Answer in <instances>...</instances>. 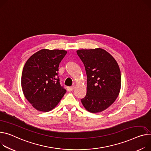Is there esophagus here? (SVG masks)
<instances>
[{
  "label": "esophagus",
  "instance_id": "obj_1",
  "mask_svg": "<svg viewBox=\"0 0 151 151\" xmlns=\"http://www.w3.org/2000/svg\"><path fill=\"white\" fill-rule=\"evenodd\" d=\"M74 86H70V87H68L67 88V90L68 91H73L74 90Z\"/></svg>",
  "mask_w": 151,
  "mask_h": 151
}]
</instances>
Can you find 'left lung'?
<instances>
[{"mask_svg":"<svg viewBox=\"0 0 151 151\" xmlns=\"http://www.w3.org/2000/svg\"><path fill=\"white\" fill-rule=\"evenodd\" d=\"M77 53L84 64L87 76L86 94L81 99L82 105L91 113L103 111L120 93L122 80L119 65L101 48L79 50Z\"/></svg>","mask_w":151,"mask_h":151,"instance_id":"obj_1","label":"left lung"}]
</instances>
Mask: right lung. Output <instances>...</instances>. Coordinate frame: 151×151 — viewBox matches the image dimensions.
I'll return each instance as SVG.
<instances>
[{
  "label": "right lung",
  "instance_id": "add662e5",
  "mask_svg": "<svg viewBox=\"0 0 151 151\" xmlns=\"http://www.w3.org/2000/svg\"><path fill=\"white\" fill-rule=\"evenodd\" d=\"M67 51L43 49L32 55L23 68V93L31 105L39 111L53 109L66 93L59 78V66Z\"/></svg>",
  "mask_w": 151,
  "mask_h": 151
}]
</instances>
